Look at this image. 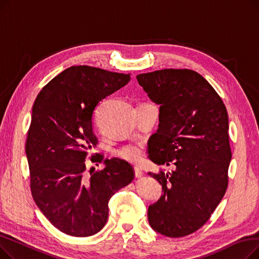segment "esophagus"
<instances>
[{"label":"esophagus","instance_id":"1","mask_svg":"<svg viewBox=\"0 0 259 259\" xmlns=\"http://www.w3.org/2000/svg\"><path fill=\"white\" fill-rule=\"evenodd\" d=\"M134 174H135V178L141 179L142 176H143V171L140 168H135L134 169Z\"/></svg>","mask_w":259,"mask_h":259}]
</instances>
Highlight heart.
<instances>
[{
  "label": "heart",
  "instance_id": "b5f03b06",
  "mask_svg": "<svg viewBox=\"0 0 259 259\" xmlns=\"http://www.w3.org/2000/svg\"><path fill=\"white\" fill-rule=\"evenodd\" d=\"M115 155L131 162V164H139L144 156L143 147L139 144H129L116 150Z\"/></svg>",
  "mask_w": 259,
  "mask_h": 259
}]
</instances>
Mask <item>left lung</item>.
Instances as JSON below:
<instances>
[{"label": "left lung", "mask_w": 259, "mask_h": 259, "mask_svg": "<svg viewBox=\"0 0 259 259\" xmlns=\"http://www.w3.org/2000/svg\"><path fill=\"white\" fill-rule=\"evenodd\" d=\"M148 97L159 105V125L148 143V157L173 165L169 173L149 172L164 194L148 209L156 232L183 237L205 225L229 184L231 157L226 106L196 71L161 69L137 76Z\"/></svg>", "instance_id": "1"}]
</instances>
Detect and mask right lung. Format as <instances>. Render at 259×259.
<instances>
[{
	"instance_id": "1",
	"label": "right lung",
	"mask_w": 259,
	"mask_h": 259,
	"mask_svg": "<svg viewBox=\"0 0 259 259\" xmlns=\"http://www.w3.org/2000/svg\"><path fill=\"white\" fill-rule=\"evenodd\" d=\"M130 73L87 65L67 68L39 91L32 107L25 151L36 206L63 233L94 235L108 220V202L134 179L129 162L91 155L105 168L86 174L88 150L98 145L95 107L124 87Z\"/></svg>"
}]
</instances>
